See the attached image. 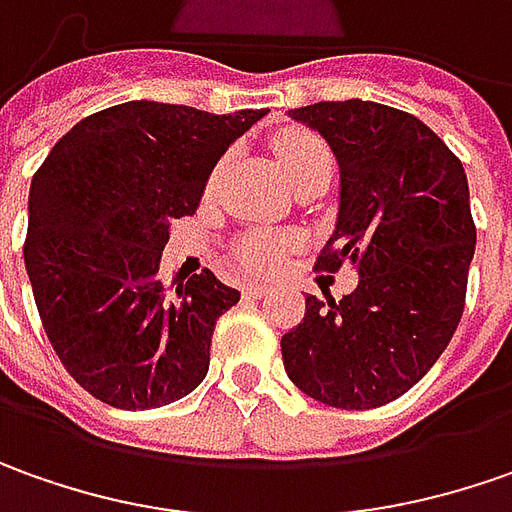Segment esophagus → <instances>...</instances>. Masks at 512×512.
I'll use <instances>...</instances> for the list:
<instances>
[{
    "label": "esophagus",
    "mask_w": 512,
    "mask_h": 512,
    "mask_svg": "<svg viewBox=\"0 0 512 512\" xmlns=\"http://www.w3.org/2000/svg\"><path fill=\"white\" fill-rule=\"evenodd\" d=\"M269 291H272V289H269L266 283H246L243 294H246V297H255V300H260V297H266Z\"/></svg>",
    "instance_id": "1"
}]
</instances>
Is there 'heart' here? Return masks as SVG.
Listing matches in <instances>:
<instances>
[{
	"label": "heart",
	"instance_id": "b5f03b06",
	"mask_svg": "<svg viewBox=\"0 0 512 512\" xmlns=\"http://www.w3.org/2000/svg\"><path fill=\"white\" fill-rule=\"evenodd\" d=\"M274 155L280 172L286 178V184H294L306 175H317V172H331V150L320 135L309 133V130H286L274 138ZM291 246V238H272V235H252L238 246V257L243 266L255 269V272H266L280 263L283 252Z\"/></svg>",
	"mask_w": 512,
	"mask_h": 512
}]
</instances>
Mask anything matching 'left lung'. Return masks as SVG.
Returning a JSON list of instances; mask_svg holds the SVG:
<instances>
[{"instance_id": "8db88e82", "label": "left lung", "mask_w": 512, "mask_h": 512, "mask_svg": "<svg viewBox=\"0 0 512 512\" xmlns=\"http://www.w3.org/2000/svg\"><path fill=\"white\" fill-rule=\"evenodd\" d=\"M320 133L340 167V209L317 269L348 263L357 289L340 303L306 297L283 334L289 379L331 408L394 402L431 371L462 320L476 249L462 161L416 115L377 101L289 110Z\"/></svg>"}]
</instances>
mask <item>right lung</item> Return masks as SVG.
Instances as JSON below:
<instances>
[{"mask_svg":"<svg viewBox=\"0 0 512 512\" xmlns=\"http://www.w3.org/2000/svg\"><path fill=\"white\" fill-rule=\"evenodd\" d=\"M263 115L115 104L81 118L33 175L25 269L36 309L70 377L101 402L150 411L206 377L215 323L240 291L209 269L167 286L161 252L223 152Z\"/></svg>","mask_w":512,"mask_h":512,"instance_id":"right-lung-1","label":"right lung"}]
</instances>
